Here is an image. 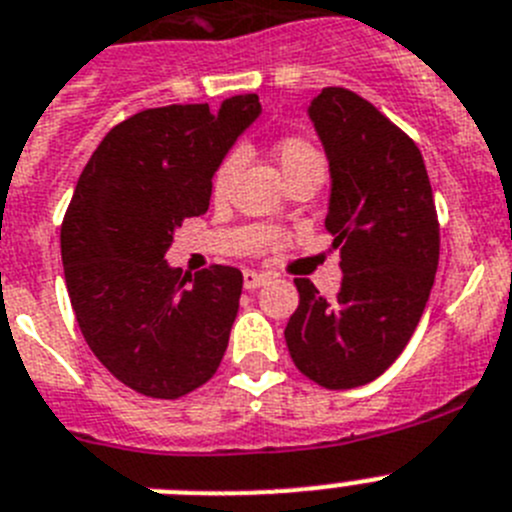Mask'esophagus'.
<instances>
[{"label": "esophagus", "instance_id": "esophagus-1", "mask_svg": "<svg viewBox=\"0 0 512 512\" xmlns=\"http://www.w3.org/2000/svg\"><path fill=\"white\" fill-rule=\"evenodd\" d=\"M266 282H269V274H264V271H256V269L243 271V287L246 289H256Z\"/></svg>", "mask_w": 512, "mask_h": 512}]
</instances>
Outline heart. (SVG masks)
<instances>
[{"mask_svg":"<svg viewBox=\"0 0 512 512\" xmlns=\"http://www.w3.org/2000/svg\"><path fill=\"white\" fill-rule=\"evenodd\" d=\"M274 156H277V164L282 169L284 179L289 176L302 174V171H318V174H325V158L320 153V148L312 143L305 135H284V138L277 140L274 146ZM241 164L238 153H225L220 158V164L212 171V197L215 200H225L230 192V184H233V174Z\"/></svg>","mask_w":512,"mask_h":512,"instance_id":"b5f03b06","label":"heart"}]
</instances>
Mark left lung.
<instances>
[{
  "label": "left lung",
  "instance_id": "8db88e82",
  "mask_svg": "<svg viewBox=\"0 0 512 512\" xmlns=\"http://www.w3.org/2000/svg\"><path fill=\"white\" fill-rule=\"evenodd\" d=\"M310 117L330 161L325 230L343 282L325 300L295 279L300 305L284 338L295 366L325 390H354L408 346L438 269L436 202L415 140L351 89L325 87Z\"/></svg>",
  "mask_w": 512,
  "mask_h": 512
}]
</instances>
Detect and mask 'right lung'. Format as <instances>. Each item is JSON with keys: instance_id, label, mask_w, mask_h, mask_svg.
<instances>
[{"instance_id": "add662e5", "label": "right lung", "mask_w": 512, "mask_h": 512, "mask_svg": "<svg viewBox=\"0 0 512 512\" xmlns=\"http://www.w3.org/2000/svg\"><path fill=\"white\" fill-rule=\"evenodd\" d=\"M261 112L256 94L169 104L122 120L92 153L61 223L66 289L104 369L153 400H179L223 361L243 274L189 277L164 261L174 230L210 207L212 171Z\"/></svg>"}]
</instances>
